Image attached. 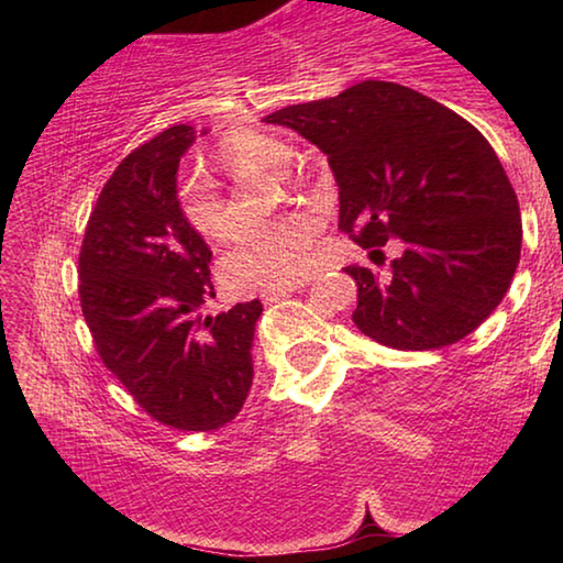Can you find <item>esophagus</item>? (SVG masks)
<instances>
[{
    "mask_svg": "<svg viewBox=\"0 0 563 563\" xmlns=\"http://www.w3.org/2000/svg\"><path fill=\"white\" fill-rule=\"evenodd\" d=\"M305 283H292V285H283V288H268V290H261V300L263 302H273V300H280L285 295H290L295 290H300Z\"/></svg>",
    "mask_w": 563,
    "mask_h": 563,
    "instance_id": "esophagus-1",
    "label": "esophagus"
}]
</instances>
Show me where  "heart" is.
Listing matches in <instances>:
<instances>
[{"label": "heart", "mask_w": 563, "mask_h": 563, "mask_svg": "<svg viewBox=\"0 0 563 563\" xmlns=\"http://www.w3.org/2000/svg\"><path fill=\"white\" fill-rule=\"evenodd\" d=\"M216 166L228 178L243 180L263 170L275 178L290 180L285 164L290 146L261 131H233L213 151ZM176 206L190 231L206 241L223 243L233 235V213L228 198L213 180L186 176L176 186ZM318 223L310 218H283V221L245 228L223 255L221 275L233 290H268L302 280L316 263Z\"/></svg>", "instance_id": "b5f03b06"}]
</instances>
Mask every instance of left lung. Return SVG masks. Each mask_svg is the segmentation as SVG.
Wrapping results in <instances>:
<instances>
[{
  "mask_svg": "<svg viewBox=\"0 0 563 563\" xmlns=\"http://www.w3.org/2000/svg\"><path fill=\"white\" fill-rule=\"evenodd\" d=\"M263 121L295 129L328 156L340 231L387 271L347 265L362 335L434 350L470 335L507 295L521 253L517 194L489 141L460 113L393 81H360L332 99Z\"/></svg>",
  "mask_w": 563,
  "mask_h": 563,
  "instance_id": "left-lung-1",
  "label": "left lung"
}]
</instances>
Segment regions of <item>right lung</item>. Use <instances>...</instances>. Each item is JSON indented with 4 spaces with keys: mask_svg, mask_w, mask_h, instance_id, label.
Returning <instances> with one entry per match:
<instances>
[{
    "mask_svg": "<svg viewBox=\"0 0 563 563\" xmlns=\"http://www.w3.org/2000/svg\"><path fill=\"white\" fill-rule=\"evenodd\" d=\"M194 126L133 148L103 184L79 253V298L107 369L156 422L213 432L253 385L261 300L201 316L216 298L211 247L176 206V170Z\"/></svg>",
    "mask_w": 563,
    "mask_h": 563,
    "instance_id": "obj_1",
    "label": "right lung"
}]
</instances>
